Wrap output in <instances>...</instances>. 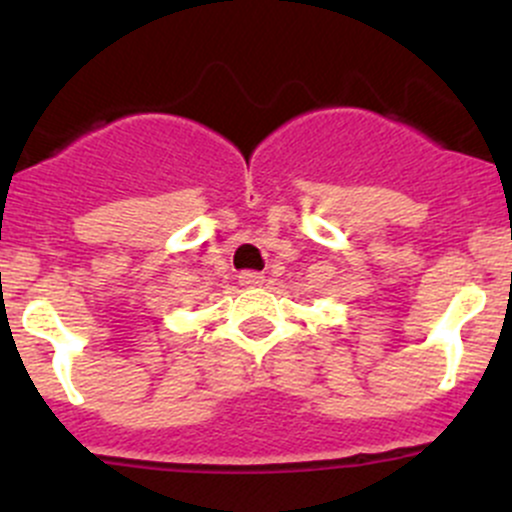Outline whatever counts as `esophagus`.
Listing matches in <instances>:
<instances>
[{
    "label": "esophagus",
    "instance_id": "obj_1",
    "mask_svg": "<svg viewBox=\"0 0 512 512\" xmlns=\"http://www.w3.org/2000/svg\"><path fill=\"white\" fill-rule=\"evenodd\" d=\"M262 282H265V277H262V272H255V270H245L240 272V285L242 287H260Z\"/></svg>",
    "mask_w": 512,
    "mask_h": 512
}]
</instances>
